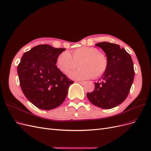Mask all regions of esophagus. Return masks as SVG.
Instances as JSON below:
<instances>
[{
  "label": "esophagus",
  "mask_w": 151,
  "mask_h": 151,
  "mask_svg": "<svg viewBox=\"0 0 151 151\" xmlns=\"http://www.w3.org/2000/svg\"><path fill=\"white\" fill-rule=\"evenodd\" d=\"M77 83L82 84V85H84L86 83V82H84V81H79V82H77Z\"/></svg>",
  "instance_id": "esophagus-1"
}]
</instances>
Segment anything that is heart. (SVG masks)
<instances>
[{
  "label": "heart",
  "mask_w": 151,
  "mask_h": 151,
  "mask_svg": "<svg viewBox=\"0 0 151 151\" xmlns=\"http://www.w3.org/2000/svg\"><path fill=\"white\" fill-rule=\"evenodd\" d=\"M80 68L72 72L70 77L75 79H88L93 76L94 78L102 76L108 67L106 57L94 47H83L72 52H63L57 58V65L63 74H68L77 65Z\"/></svg>",
  "instance_id": "obj_1"
}]
</instances>
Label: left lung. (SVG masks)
Masks as SVG:
<instances>
[{"mask_svg":"<svg viewBox=\"0 0 151 151\" xmlns=\"http://www.w3.org/2000/svg\"><path fill=\"white\" fill-rule=\"evenodd\" d=\"M106 53L108 67L102 77L94 83V90L87 93L89 101L98 107L110 109L125 101L134 79L130 55L120 45L109 42L95 45Z\"/></svg>","mask_w":151,"mask_h":151,"instance_id":"obj_1","label":"left lung"}]
</instances>
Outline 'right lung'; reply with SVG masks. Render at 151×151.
<instances>
[{
  "label": "right lung",
  "mask_w": 151,
  "mask_h": 151,
  "mask_svg": "<svg viewBox=\"0 0 151 151\" xmlns=\"http://www.w3.org/2000/svg\"><path fill=\"white\" fill-rule=\"evenodd\" d=\"M65 48L40 45L25 52L17 66L21 88L37 108L50 110L61 105L74 81L58 69L57 58Z\"/></svg>",
  "instance_id": "right-lung-1"
}]
</instances>
